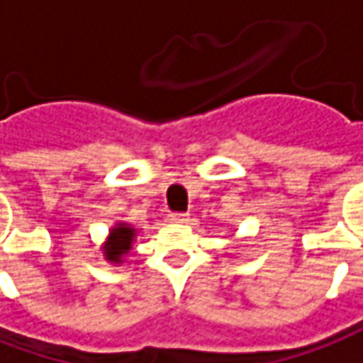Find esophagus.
I'll use <instances>...</instances> for the list:
<instances>
[{
    "instance_id": "1",
    "label": "esophagus",
    "mask_w": 363,
    "mask_h": 363,
    "mask_svg": "<svg viewBox=\"0 0 363 363\" xmlns=\"http://www.w3.org/2000/svg\"><path fill=\"white\" fill-rule=\"evenodd\" d=\"M169 219L172 220V223H186V220H189V215H186V213H170Z\"/></svg>"
}]
</instances>
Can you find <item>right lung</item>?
<instances>
[{"mask_svg": "<svg viewBox=\"0 0 363 363\" xmlns=\"http://www.w3.org/2000/svg\"><path fill=\"white\" fill-rule=\"evenodd\" d=\"M136 239V229L132 227L130 223H122L118 220L110 231L104 245H102V255L106 261L120 265L124 261V257L132 251V245Z\"/></svg>", "mask_w": 363, "mask_h": 363, "instance_id": "right-lung-1", "label": "right lung"}]
</instances>
